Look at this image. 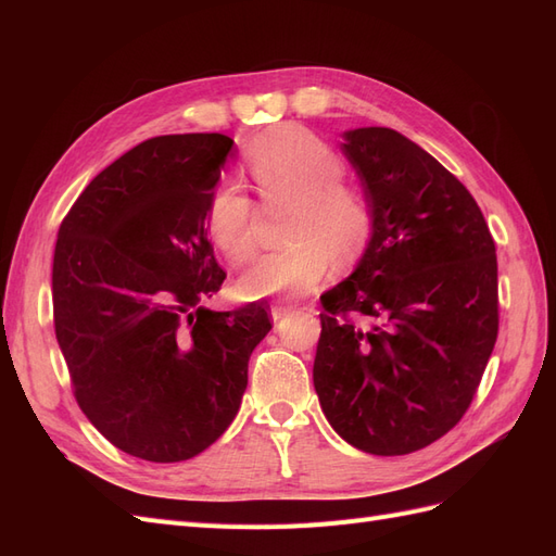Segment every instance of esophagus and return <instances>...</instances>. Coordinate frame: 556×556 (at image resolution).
Returning <instances> with one entry per match:
<instances>
[{"label":"esophagus","mask_w":556,"mask_h":556,"mask_svg":"<svg viewBox=\"0 0 556 556\" xmlns=\"http://www.w3.org/2000/svg\"><path fill=\"white\" fill-rule=\"evenodd\" d=\"M294 308H296V306L288 304V301H276V304L271 306V317H274V319H282L285 315H290Z\"/></svg>","instance_id":"obj_1"}]
</instances>
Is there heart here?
<instances>
[{"instance_id":"heart-1","label":"heart","mask_w":556,"mask_h":556,"mask_svg":"<svg viewBox=\"0 0 556 556\" xmlns=\"http://www.w3.org/2000/svg\"><path fill=\"white\" fill-rule=\"evenodd\" d=\"M245 169L268 204L292 201L282 245L252 262L239 278L248 299L301 294L323 280L336 262L357 260L374 233V204L362 185L343 178V160L313 131L282 125L250 146ZM204 223L211 241L231 262L255 250V208L237 182L208 194Z\"/></svg>"}]
</instances>
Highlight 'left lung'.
<instances>
[{
  "label": "left lung",
  "mask_w": 556,
  "mask_h": 556,
  "mask_svg": "<svg viewBox=\"0 0 556 556\" xmlns=\"http://www.w3.org/2000/svg\"><path fill=\"white\" fill-rule=\"evenodd\" d=\"M374 204L355 274L319 296L313 382L343 441L380 457L439 441L473 401L498 336L496 245L476 199L390 127L345 131Z\"/></svg>",
  "instance_id": "8db88e82"
}]
</instances>
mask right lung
<instances>
[{
  "mask_svg": "<svg viewBox=\"0 0 556 556\" xmlns=\"http://www.w3.org/2000/svg\"><path fill=\"white\" fill-rule=\"evenodd\" d=\"M231 146L225 134L148 139L90 180L58 231L53 317L76 403L146 462L192 459L220 439L271 329L260 301L201 306L227 278L204 213Z\"/></svg>",
  "mask_w": 556,
  "mask_h": 556,
  "instance_id": "1",
  "label": "right lung"
}]
</instances>
